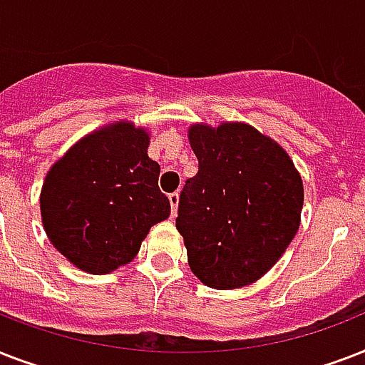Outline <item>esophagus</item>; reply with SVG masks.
Returning a JSON list of instances; mask_svg holds the SVG:
<instances>
[{
  "mask_svg": "<svg viewBox=\"0 0 365 365\" xmlns=\"http://www.w3.org/2000/svg\"><path fill=\"white\" fill-rule=\"evenodd\" d=\"M168 200H170V210H172V216H176V210H178V200H180V195L174 191V193L168 195Z\"/></svg>",
  "mask_w": 365,
  "mask_h": 365,
  "instance_id": "1",
  "label": "esophagus"
}]
</instances>
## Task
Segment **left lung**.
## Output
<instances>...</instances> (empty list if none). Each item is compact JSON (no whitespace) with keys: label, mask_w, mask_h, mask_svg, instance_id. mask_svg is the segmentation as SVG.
<instances>
[{"label":"left lung","mask_w":365,"mask_h":365,"mask_svg":"<svg viewBox=\"0 0 365 365\" xmlns=\"http://www.w3.org/2000/svg\"><path fill=\"white\" fill-rule=\"evenodd\" d=\"M199 172L180 193L176 227L191 271L217 289L248 286L299 229L303 182L277 142L244 123L195 125Z\"/></svg>","instance_id":"obj_1"}]
</instances>
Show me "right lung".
I'll use <instances>...</instances> for the list:
<instances>
[{
	"label": "right lung",
	"mask_w": 365,
	"mask_h": 365,
	"mask_svg": "<svg viewBox=\"0 0 365 365\" xmlns=\"http://www.w3.org/2000/svg\"><path fill=\"white\" fill-rule=\"evenodd\" d=\"M148 145V132L115 123L79 140L48 170L43 227L81 271L104 274L132 261L149 229L170 216Z\"/></svg>",
	"instance_id": "obj_1"
}]
</instances>
